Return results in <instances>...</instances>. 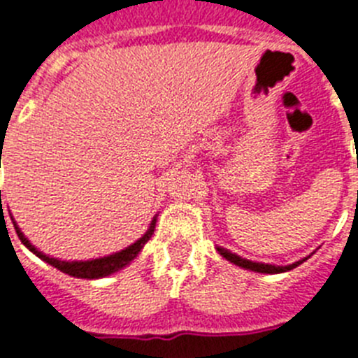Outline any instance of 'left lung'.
I'll list each match as a JSON object with an SVG mask.
<instances>
[{
  "mask_svg": "<svg viewBox=\"0 0 358 358\" xmlns=\"http://www.w3.org/2000/svg\"><path fill=\"white\" fill-rule=\"evenodd\" d=\"M217 251L220 252V256H224L227 262H231V264L238 265V267H242V268H248V271H255V273H264V274L287 273V271H292L294 267H297V265H301L305 260H308V256H306V258H303V260L294 262V264L285 265V267H283V265H271V264H262V262L245 260V258H242V256L227 251V249H224V248H217Z\"/></svg>",
  "mask_w": 358,
  "mask_h": 358,
  "instance_id": "1",
  "label": "left lung"
}]
</instances>
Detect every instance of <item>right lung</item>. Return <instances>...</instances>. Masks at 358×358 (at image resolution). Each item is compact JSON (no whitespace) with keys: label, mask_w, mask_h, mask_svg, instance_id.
<instances>
[{"label":"right lung","mask_w":358,"mask_h":358,"mask_svg":"<svg viewBox=\"0 0 358 358\" xmlns=\"http://www.w3.org/2000/svg\"><path fill=\"white\" fill-rule=\"evenodd\" d=\"M156 220L157 217H154V220L150 222L148 226L147 233L141 236L140 240H136L132 245L129 248L122 249V251L115 252V255H109V256H103V258H94V260H87V262H62V260H57V258H52V256L44 255L41 252L36 245H31L30 240L21 233V229L17 227L15 220L12 218V222H14L15 227V233H17L19 240L30 249L31 252L36 256H39L41 260H44L46 264H50L52 267L59 268L62 273L69 274V276H75V278H85V280H98V278H103V276H109V274L116 273L120 268L127 267L132 260H134L136 256L140 255V251L143 249L145 243L150 240V236L154 235V227H156Z\"/></svg>","instance_id":"right-lung-1"}]
</instances>
